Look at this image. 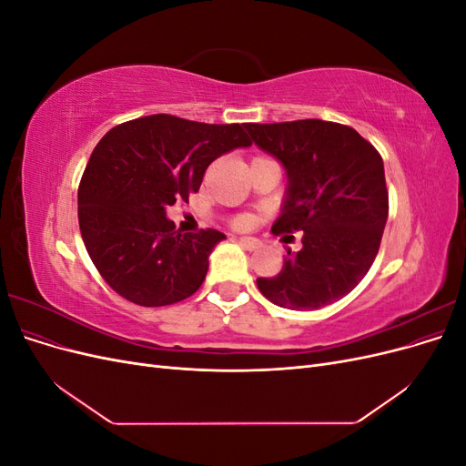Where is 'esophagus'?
Segmentation results:
<instances>
[{
    "mask_svg": "<svg viewBox=\"0 0 466 466\" xmlns=\"http://www.w3.org/2000/svg\"><path fill=\"white\" fill-rule=\"evenodd\" d=\"M238 245H241V247L247 248V250H257V248H260V241H258V238H252V237H241V238H238Z\"/></svg>",
    "mask_w": 466,
    "mask_h": 466,
    "instance_id": "1",
    "label": "esophagus"
}]
</instances>
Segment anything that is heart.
Wrapping results in <instances>:
<instances>
[{"label": "heart", "instance_id": "heart-1", "mask_svg": "<svg viewBox=\"0 0 466 466\" xmlns=\"http://www.w3.org/2000/svg\"><path fill=\"white\" fill-rule=\"evenodd\" d=\"M233 225H235V228H238V229H243V228H247V225H248V219L247 218H235L233 219Z\"/></svg>", "mask_w": 466, "mask_h": 466}]
</instances>
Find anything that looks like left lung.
<instances>
[{"instance_id":"left-lung-1","label":"left lung","mask_w":466,"mask_h":466,"mask_svg":"<svg viewBox=\"0 0 466 466\" xmlns=\"http://www.w3.org/2000/svg\"><path fill=\"white\" fill-rule=\"evenodd\" d=\"M247 130L288 175L272 231H303L301 250L288 248L279 274L257 279L260 293L293 311L342 299L370 272L389 216L379 151L350 126L315 118L247 124Z\"/></svg>"}]
</instances>
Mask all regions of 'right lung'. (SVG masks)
I'll return each instance as SVG.
<instances>
[{
	"instance_id": "1",
	"label": "right lung",
	"mask_w": 466,
	"mask_h": 466,
	"mask_svg": "<svg viewBox=\"0 0 466 466\" xmlns=\"http://www.w3.org/2000/svg\"><path fill=\"white\" fill-rule=\"evenodd\" d=\"M245 130L247 124L151 115L116 126L96 144L79 182V229L98 274L124 299L163 307L198 291L225 235H182L167 206L188 202L219 155L252 146Z\"/></svg>"
}]
</instances>
